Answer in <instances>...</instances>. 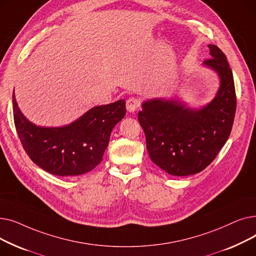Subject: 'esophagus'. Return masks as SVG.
<instances>
[{"label": "esophagus", "mask_w": 256, "mask_h": 256, "mask_svg": "<svg viewBox=\"0 0 256 256\" xmlns=\"http://www.w3.org/2000/svg\"><path fill=\"white\" fill-rule=\"evenodd\" d=\"M126 110H128L130 113H134V112H136L137 109L139 108L140 102H139V100L136 98H130L126 100Z\"/></svg>", "instance_id": "1"}]
</instances>
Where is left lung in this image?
<instances>
[{
	"label": "left lung",
	"mask_w": 256,
	"mask_h": 256,
	"mask_svg": "<svg viewBox=\"0 0 256 256\" xmlns=\"http://www.w3.org/2000/svg\"><path fill=\"white\" fill-rule=\"evenodd\" d=\"M210 59L202 65L219 78L214 98L191 108L176 98H154L142 102L138 113L152 162L170 176H193L206 169L226 143L236 109L232 72L224 52L208 44Z\"/></svg>",
	"instance_id": "1"
}]
</instances>
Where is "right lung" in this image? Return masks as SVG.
Listing matches in <instances>:
<instances>
[{"label": "right lung", "instance_id": "obj_1", "mask_svg": "<svg viewBox=\"0 0 256 256\" xmlns=\"http://www.w3.org/2000/svg\"><path fill=\"white\" fill-rule=\"evenodd\" d=\"M13 118L24 150L33 162L59 176H76L96 168L102 160L111 132L126 115V102L91 108L72 124L39 126L22 113L12 94Z\"/></svg>", "mask_w": 256, "mask_h": 256}]
</instances>
